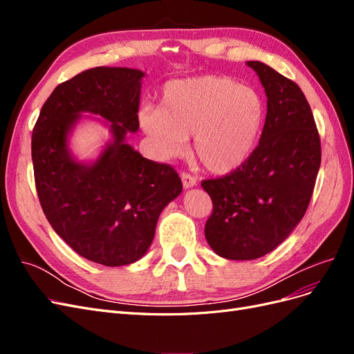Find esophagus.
Returning a JSON list of instances; mask_svg holds the SVG:
<instances>
[{
  "instance_id": "obj_1",
  "label": "esophagus",
  "mask_w": 354,
  "mask_h": 354,
  "mask_svg": "<svg viewBox=\"0 0 354 354\" xmlns=\"http://www.w3.org/2000/svg\"><path fill=\"white\" fill-rule=\"evenodd\" d=\"M181 181H183V187L185 189H190V187H194V186H196V178L194 177V176H190V174H187V173H183L181 174Z\"/></svg>"
}]
</instances>
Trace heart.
Instances as JSON below:
<instances>
[{
	"mask_svg": "<svg viewBox=\"0 0 354 354\" xmlns=\"http://www.w3.org/2000/svg\"><path fill=\"white\" fill-rule=\"evenodd\" d=\"M264 115V102L254 88L227 77L203 75L165 84L159 108L146 106L138 120L158 158L183 155L192 134L203 168L229 174L255 151Z\"/></svg>",
	"mask_w": 354,
	"mask_h": 354,
	"instance_id": "b5f03b06",
	"label": "heart"
}]
</instances>
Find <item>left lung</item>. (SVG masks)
<instances>
[{
    "instance_id": "1",
    "label": "left lung",
    "mask_w": 354,
    "mask_h": 354,
    "mask_svg": "<svg viewBox=\"0 0 354 354\" xmlns=\"http://www.w3.org/2000/svg\"><path fill=\"white\" fill-rule=\"evenodd\" d=\"M267 95L260 143L233 173L202 181L212 214L205 238L227 260H255L301 221L320 167V138L301 88L259 60L246 62Z\"/></svg>"
}]
</instances>
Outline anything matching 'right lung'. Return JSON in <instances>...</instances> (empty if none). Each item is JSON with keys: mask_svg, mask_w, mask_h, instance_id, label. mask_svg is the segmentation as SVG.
I'll use <instances>...</instances> for the list:
<instances>
[{"mask_svg": "<svg viewBox=\"0 0 354 354\" xmlns=\"http://www.w3.org/2000/svg\"><path fill=\"white\" fill-rule=\"evenodd\" d=\"M145 72L99 66L62 82L32 133L38 198L59 236L84 259L109 267L136 263L155 238L160 212L183 190L176 169L143 158L127 134L138 130ZM99 114L111 140L93 161H78L70 136Z\"/></svg>", "mask_w": 354, "mask_h": 354, "instance_id": "add662e5", "label": "right lung"}]
</instances>
